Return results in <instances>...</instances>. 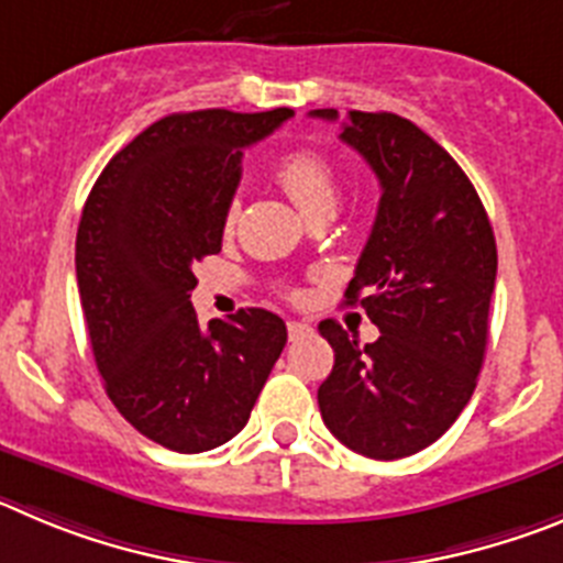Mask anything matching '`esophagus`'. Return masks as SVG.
<instances>
[{"label":"esophagus","mask_w":563,"mask_h":563,"mask_svg":"<svg viewBox=\"0 0 563 563\" xmlns=\"http://www.w3.org/2000/svg\"><path fill=\"white\" fill-rule=\"evenodd\" d=\"M308 331H311V325H306V322H297V319H288V336L291 339L306 336Z\"/></svg>","instance_id":"esophagus-1"}]
</instances>
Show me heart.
<instances>
[{
    "label": "heart",
    "mask_w": 563,
    "mask_h": 563,
    "mask_svg": "<svg viewBox=\"0 0 563 563\" xmlns=\"http://www.w3.org/2000/svg\"><path fill=\"white\" fill-rule=\"evenodd\" d=\"M277 181L283 185L294 205L306 212L308 219L319 216V212L336 210L339 199H342V181H339L336 168L331 165L325 154H319L313 148H294L280 156L275 168ZM238 205L230 201L224 212V224H235Z\"/></svg>",
    "instance_id": "obj_1"
}]
</instances>
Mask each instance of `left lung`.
I'll use <instances>...</instances> for the list:
<instances>
[{
	"instance_id": "obj_1",
	"label": "left lung",
	"mask_w": 563,
	"mask_h": 563,
	"mask_svg": "<svg viewBox=\"0 0 563 563\" xmlns=\"http://www.w3.org/2000/svg\"><path fill=\"white\" fill-rule=\"evenodd\" d=\"M311 118L336 120L333 109ZM342 143L382 185L376 224L344 291L382 336L358 344L319 322L333 369L317 401L333 438L373 460H398L452 427L488 344L496 241L477 190L427 131L389 111H347Z\"/></svg>"
}]
</instances>
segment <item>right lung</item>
<instances>
[{
    "label": "right lung",
    "instance_id": "obj_1",
    "mask_svg": "<svg viewBox=\"0 0 563 563\" xmlns=\"http://www.w3.org/2000/svg\"><path fill=\"white\" fill-rule=\"evenodd\" d=\"M291 109L181 111L111 156L75 241L80 306L103 387L140 434L199 454L235 438L286 347V322L241 308L201 328L194 263L219 255L246 145Z\"/></svg>",
    "mask_w": 563,
    "mask_h": 563
}]
</instances>
